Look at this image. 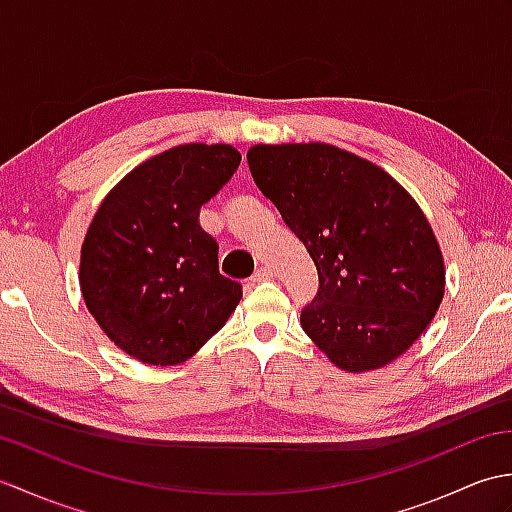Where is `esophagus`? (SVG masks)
Returning a JSON list of instances; mask_svg holds the SVG:
<instances>
[{"instance_id":"esophagus-1","label":"esophagus","mask_w":512,"mask_h":512,"mask_svg":"<svg viewBox=\"0 0 512 512\" xmlns=\"http://www.w3.org/2000/svg\"><path fill=\"white\" fill-rule=\"evenodd\" d=\"M270 277H273V270L262 266V268H257V273H255L253 277H250V281H253V284H259V281H266V279H270Z\"/></svg>"}]
</instances>
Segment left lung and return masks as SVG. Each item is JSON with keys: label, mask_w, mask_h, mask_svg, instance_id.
I'll return each mask as SVG.
<instances>
[{"label": "left lung", "mask_w": 512, "mask_h": 512, "mask_svg": "<svg viewBox=\"0 0 512 512\" xmlns=\"http://www.w3.org/2000/svg\"><path fill=\"white\" fill-rule=\"evenodd\" d=\"M246 158L319 270L303 332L343 372L396 361L444 297V257L418 202L385 169L328 143L253 145Z\"/></svg>", "instance_id": "left-lung-1"}]
</instances>
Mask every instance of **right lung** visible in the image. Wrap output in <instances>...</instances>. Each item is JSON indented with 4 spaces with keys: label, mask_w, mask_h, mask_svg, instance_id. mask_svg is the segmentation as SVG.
I'll use <instances>...</instances> for the list:
<instances>
[{
    "label": "right lung",
    "mask_w": 512,
    "mask_h": 512,
    "mask_svg": "<svg viewBox=\"0 0 512 512\" xmlns=\"http://www.w3.org/2000/svg\"><path fill=\"white\" fill-rule=\"evenodd\" d=\"M239 160L224 143L171 147L129 171L94 213L81 246V295L107 339L136 361L184 363L242 299L198 220Z\"/></svg>",
    "instance_id": "right-lung-1"
}]
</instances>
